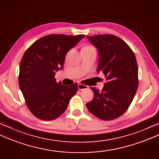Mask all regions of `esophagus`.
Returning <instances> with one entry per match:
<instances>
[{
  "instance_id": "34e87169",
  "label": "esophagus",
  "mask_w": 159,
  "mask_h": 159,
  "mask_svg": "<svg viewBox=\"0 0 159 159\" xmlns=\"http://www.w3.org/2000/svg\"><path fill=\"white\" fill-rule=\"evenodd\" d=\"M88 88V86L85 85H83V84H81V83H79V85H78V88H79V90L85 89Z\"/></svg>"
}]
</instances>
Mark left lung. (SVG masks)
<instances>
[{
    "label": "left lung",
    "mask_w": 159,
    "mask_h": 159,
    "mask_svg": "<svg viewBox=\"0 0 159 159\" xmlns=\"http://www.w3.org/2000/svg\"><path fill=\"white\" fill-rule=\"evenodd\" d=\"M97 49V72L102 71L107 82L102 90L91 87L94 98L86 103L90 113L98 119H116L127 110L138 88V66L136 57L127 43L116 36H87Z\"/></svg>",
    "instance_id": "1"
}]
</instances>
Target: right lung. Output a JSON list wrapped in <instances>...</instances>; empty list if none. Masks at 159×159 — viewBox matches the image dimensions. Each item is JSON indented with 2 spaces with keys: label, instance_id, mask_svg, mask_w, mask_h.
<instances>
[{
  "label": "right lung",
  "instance_id": "add662e5",
  "mask_svg": "<svg viewBox=\"0 0 159 159\" xmlns=\"http://www.w3.org/2000/svg\"><path fill=\"white\" fill-rule=\"evenodd\" d=\"M85 35L50 34L37 40L25 52L20 64V89L28 108L44 120L57 119L76 94L78 84L62 85L55 74L63 67L67 53Z\"/></svg>",
  "mask_w": 159,
  "mask_h": 159
}]
</instances>
